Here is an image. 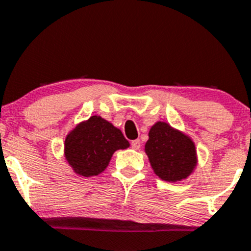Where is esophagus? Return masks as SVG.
Wrapping results in <instances>:
<instances>
[{
  "mask_svg": "<svg viewBox=\"0 0 251 251\" xmlns=\"http://www.w3.org/2000/svg\"><path fill=\"white\" fill-rule=\"evenodd\" d=\"M131 147H132L133 150H140V147H141V142H140V140H133V141L131 142Z\"/></svg>",
  "mask_w": 251,
  "mask_h": 251,
  "instance_id": "34e87169",
  "label": "esophagus"
}]
</instances>
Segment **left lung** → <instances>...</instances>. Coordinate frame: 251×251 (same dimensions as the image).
Wrapping results in <instances>:
<instances>
[{
	"label": "left lung",
	"instance_id": "8db88e82",
	"mask_svg": "<svg viewBox=\"0 0 251 251\" xmlns=\"http://www.w3.org/2000/svg\"><path fill=\"white\" fill-rule=\"evenodd\" d=\"M145 152L154 175L166 182L175 183L188 178L198 165L193 140L165 121L151 126Z\"/></svg>",
	"mask_w": 251,
	"mask_h": 251
}]
</instances>
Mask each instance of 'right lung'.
I'll return each instance as SVG.
<instances>
[{
    "label": "right lung",
    "instance_id": "1",
    "mask_svg": "<svg viewBox=\"0 0 251 251\" xmlns=\"http://www.w3.org/2000/svg\"><path fill=\"white\" fill-rule=\"evenodd\" d=\"M128 146L121 130L101 116L93 115L68 132L63 152L74 173L93 177L106 170L115 151Z\"/></svg>",
    "mask_w": 251,
    "mask_h": 251
}]
</instances>
